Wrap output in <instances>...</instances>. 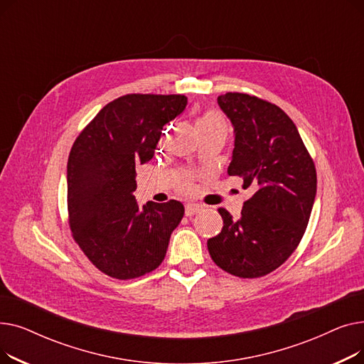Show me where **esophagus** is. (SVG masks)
<instances>
[{
    "label": "esophagus",
    "instance_id": "esophagus-1",
    "mask_svg": "<svg viewBox=\"0 0 364 364\" xmlns=\"http://www.w3.org/2000/svg\"><path fill=\"white\" fill-rule=\"evenodd\" d=\"M200 211V206L195 205V203H187L186 205V217H193L195 214H198Z\"/></svg>",
    "mask_w": 364,
    "mask_h": 364
}]
</instances>
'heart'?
Listing matches in <instances>:
<instances>
[{"label":"heart","instance_id":"b5f03b06","mask_svg":"<svg viewBox=\"0 0 364 364\" xmlns=\"http://www.w3.org/2000/svg\"><path fill=\"white\" fill-rule=\"evenodd\" d=\"M196 131L200 132H227V122L225 118L218 110L209 109L203 112L196 121ZM193 180L195 176L188 171H178L177 178H176V187L180 192H192L193 190Z\"/></svg>","mask_w":364,"mask_h":364}]
</instances>
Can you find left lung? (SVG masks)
I'll use <instances>...</instances> for the list:
<instances>
[{"label": "left lung", "mask_w": 364, "mask_h": 364, "mask_svg": "<svg viewBox=\"0 0 364 364\" xmlns=\"http://www.w3.org/2000/svg\"><path fill=\"white\" fill-rule=\"evenodd\" d=\"M218 105L235 127L227 172L254 195L245 200L239 220L218 209L223 228L208 240V251L224 272L257 279L274 272L299 245L316 198V166L279 106L245 92L218 95Z\"/></svg>", "instance_id": "left-lung-1"}]
</instances>
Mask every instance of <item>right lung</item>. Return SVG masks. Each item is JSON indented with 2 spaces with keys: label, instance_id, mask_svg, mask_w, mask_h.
Segmentation results:
<instances>
[{
  "label": "right lung",
  "instance_id": "1",
  "mask_svg": "<svg viewBox=\"0 0 364 364\" xmlns=\"http://www.w3.org/2000/svg\"><path fill=\"white\" fill-rule=\"evenodd\" d=\"M183 94H127L107 103L76 137L68 159L73 240L109 277L128 280L161 265L184 215L178 200L139 205L136 165L155 155L164 125L184 110Z\"/></svg>",
  "mask_w": 364,
  "mask_h": 364
}]
</instances>
